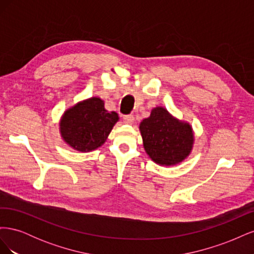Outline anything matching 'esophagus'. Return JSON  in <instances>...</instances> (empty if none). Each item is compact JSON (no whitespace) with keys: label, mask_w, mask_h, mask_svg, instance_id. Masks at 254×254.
Instances as JSON below:
<instances>
[{"label":"esophagus","mask_w":254,"mask_h":254,"mask_svg":"<svg viewBox=\"0 0 254 254\" xmlns=\"http://www.w3.org/2000/svg\"><path fill=\"white\" fill-rule=\"evenodd\" d=\"M123 120H124V123L127 125H132L134 122V118L132 117V115H127V117L123 118Z\"/></svg>","instance_id":"1"}]
</instances>
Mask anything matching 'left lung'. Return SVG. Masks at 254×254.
Segmentation results:
<instances>
[{
    "label": "left lung",
    "instance_id": "left-lung-1",
    "mask_svg": "<svg viewBox=\"0 0 254 254\" xmlns=\"http://www.w3.org/2000/svg\"><path fill=\"white\" fill-rule=\"evenodd\" d=\"M144 150L161 166H174L183 162L194 147L195 134L189 122L179 120L158 106L149 118L140 123Z\"/></svg>",
    "mask_w": 254,
    "mask_h": 254
}]
</instances>
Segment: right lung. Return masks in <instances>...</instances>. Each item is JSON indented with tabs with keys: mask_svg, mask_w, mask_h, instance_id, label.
<instances>
[{
	"mask_svg": "<svg viewBox=\"0 0 254 254\" xmlns=\"http://www.w3.org/2000/svg\"><path fill=\"white\" fill-rule=\"evenodd\" d=\"M119 114L105 109V102L97 96L74 104L61 115L59 132L61 139L74 150L93 151L108 139Z\"/></svg>",
	"mask_w": 254,
	"mask_h": 254,
	"instance_id": "1",
	"label": "right lung"
}]
</instances>
